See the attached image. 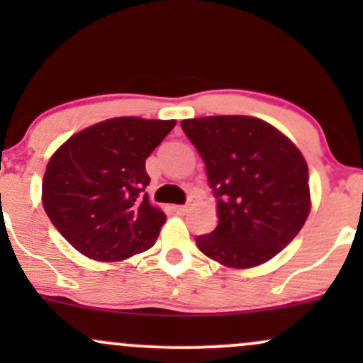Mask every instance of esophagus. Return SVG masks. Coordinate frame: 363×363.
Returning a JSON list of instances; mask_svg holds the SVG:
<instances>
[{"mask_svg": "<svg viewBox=\"0 0 363 363\" xmlns=\"http://www.w3.org/2000/svg\"><path fill=\"white\" fill-rule=\"evenodd\" d=\"M174 211H176L177 215H184L187 211V206L186 205H179V206H174Z\"/></svg>", "mask_w": 363, "mask_h": 363, "instance_id": "34e87169", "label": "esophagus"}]
</instances>
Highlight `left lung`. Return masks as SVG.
Here are the masks:
<instances>
[{"mask_svg": "<svg viewBox=\"0 0 363 363\" xmlns=\"http://www.w3.org/2000/svg\"><path fill=\"white\" fill-rule=\"evenodd\" d=\"M182 131L201 155L216 198L218 225L198 235L199 251L230 268L277 256L311 211L309 170L277 128L247 116L186 119Z\"/></svg>", "mask_w": 363, "mask_h": 363, "instance_id": "obj_1", "label": "left lung"}]
</instances>
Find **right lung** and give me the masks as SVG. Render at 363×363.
<instances>
[{
	"label": "right lung",
	"mask_w": 363,
	"mask_h": 363,
	"mask_svg": "<svg viewBox=\"0 0 363 363\" xmlns=\"http://www.w3.org/2000/svg\"><path fill=\"white\" fill-rule=\"evenodd\" d=\"M176 121L114 118L83 129L49 160L43 205L57 232L95 261H123L155 244L165 213L150 205L145 160Z\"/></svg>",
	"instance_id": "1"
}]
</instances>
